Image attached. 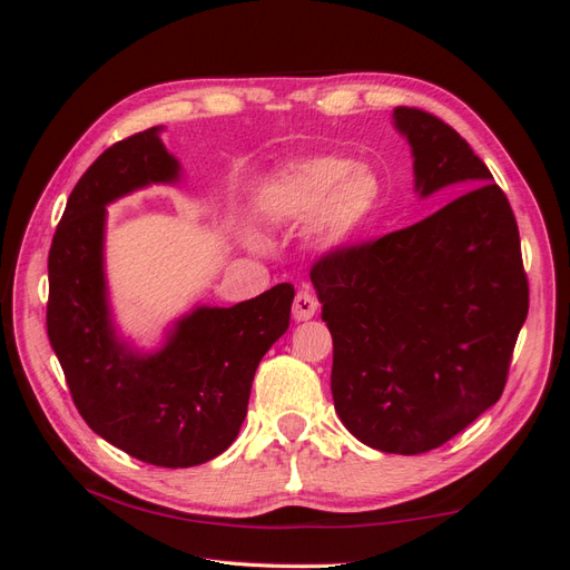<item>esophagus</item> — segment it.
I'll return each instance as SVG.
<instances>
[{
	"instance_id": "esophagus-1",
	"label": "esophagus",
	"mask_w": 570,
	"mask_h": 570,
	"mask_svg": "<svg viewBox=\"0 0 570 570\" xmlns=\"http://www.w3.org/2000/svg\"><path fill=\"white\" fill-rule=\"evenodd\" d=\"M316 312H318V302L314 299L312 292L299 289L295 295V302H292V316H295V321H308L314 318Z\"/></svg>"
}]
</instances>
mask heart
Segmentation results:
<instances>
[{"label": "heart", "mask_w": 570, "mask_h": 570, "mask_svg": "<svg viewBox=\"0 0 570 570\" xmlns=\"http://www.w3.org/2000/svg\"><path fill=\"white\" fill-rule=\"evenodd\" d=\"M381 199V178L366 164L316 157L283 168L262 197L268 216L304 220L318 216V239L327 249L347 243Z\"/></svg>", "instance_id": "obj_1"}]
</instances>
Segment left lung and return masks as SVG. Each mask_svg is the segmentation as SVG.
I'll list each match as a JSON object with an SVG mask.
<instances>
[{"instance_id": "1", "label": "left lung", "mask_w": 570, "mask_h": 570, "mask_svg": "<svg viewBox=\"0 0 570 570\" xmlns=\"http://www.w3.org/2000/svg\"><path fill=\"white\" fill-rule=\"evenodd\" d=\"M416 193L471 187L440 212L312 268L333 335L340 421L387 454H423L469 428L504 392L528 316L511 204L471 145L438 116L394 109Z\"/></svg>"}]
</instances>
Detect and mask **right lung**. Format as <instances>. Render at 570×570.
<instances>
[{"mask_svg":"<svg viewBox=\"0 0 570 570\" xmlns=\"http://www.w3.org/2000/svg\"><path fill=\"white\" fill-rule=\"evenodd\" d=\"M161 128L126 137L85 170L49 249L47 335L73 402L99 438L164 469L223 454L247 416L258 361L289 325L295 287L235 306H197L159 352L116 335L105 278L107 204L151 183H178Z\"/></svg>","mask_w":570,"mask_h":570,"instance_id":"add662e5","label":"right lung"}]
</instances>
